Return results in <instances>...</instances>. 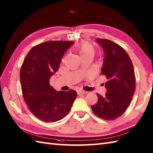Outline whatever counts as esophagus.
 <instances>
[{"mask_svg":"<svg viewBox=\"0 0 153 153\" xmlns=\"http://www.w3.org/2000/svg\"><path fill=\"white\" fill-rule=\"evenodd\" d=\"M86 93H87V91H81V90H80V91H77V94H86Z\"/></svg>","mask_w":153,"mask_h":153,"instance_id":"obj_1","label":"esophagus"}]
</instances>
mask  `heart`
<instances>
[{"mask_svg": "<svg viewBox=\"0 0 153 153\" xmlns=\"http://www.w3.org/2000/svg\"><path fill=\"white\" fill-rule=\"evenodd\" d=\"M76 49L79 53L80 57L88 55H94L95 53V49L93 45L87 42H81L80 44L77 46Z\"/></svg>", "mask_w": 153, "mask_h": 153, "instance_id": "heart-1", "label": "heart"}]
</instances>
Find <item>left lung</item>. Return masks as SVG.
Listing matches in <instances>:
<instances>
[{
  "mask_svg": "<svg viewBox=\"0 0 153 153\" xmlns=\"http://www.w3.org/2000/svg\"><path fill=\"white\" fill-rule=\"evenodd\" d=\"M96 41L105 54L101 74L108 79L105 84L107 93L105 97L97 94L98 100L92 110L100 118L113 120L125 113L132 99L136 87L134 67L121 46L107 39Z\"/></svg>",
  "mask_w": 153,
  "mask_h": 153,
  "instance_id": "8db88e82",
  "label": "left lung"
}]
</instances>
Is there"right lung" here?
I'll list each match as a JSON object with an SVG mask.
<instances>
[{
	"instance_id": "add662e5",
	"label": "right lung",
	"mask_w": 153,
	"mask_h": 153,
	"mask_svg": "<svg viewBox=\"0 0 153 153\" xmlns=\"http://www.w3.org/2000/svg\"><path fill=\"white\" fill-rule=\"evenodd\" d=\"M73 44L70 41H51L35 45L21 66L23 98L32 113L43 121L53 123L63 119L77 97L75 91H56L49 84L64 54Z\"/></svg>"
}]
</instances>
